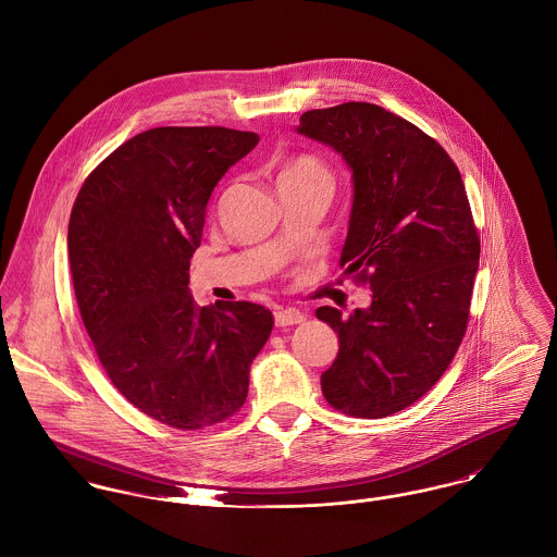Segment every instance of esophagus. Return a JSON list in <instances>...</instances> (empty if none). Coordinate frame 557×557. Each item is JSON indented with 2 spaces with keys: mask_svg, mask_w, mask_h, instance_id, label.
Masks as SVG:
<instances>
[{
  "mask_svg": "<svg viewBox=\"0 0 557 557\" xmlns=\"http://www.w3.org/2000/svg\"><path fill=\"white\" fill-rule=\"evenodd\" d=\"M306 321V314L297 308H282L275 312V325L286 327V325H299Z\"/></svg>",
  "mask_w": 557,
  "mask_h": 557,
  "instance_id": "34e87169",
  "label": "esophagus"
}]
</instances>
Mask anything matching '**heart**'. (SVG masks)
<instances>
[{
    "instance_id": "obj_1",
    "label": "heart",
    "mask_w": 557,
    "mask_h": 557,
    "mask_svg": "<svg viewBox=\"0 0 557 557\" xmlns=\"http://www.w3.org/2000/svg\"><path fill=\"white\" fill-rule=\"evenodd\" d=\"M304 180H325V182H330V173L319 160H314L310 156H301V158L290 160L280 173V184L282 182H304Z\"/></svg>"
}]
</instances>
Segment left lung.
Returning a JSON list of instances; mask_svg holds the SVG:
<instances>
[{
  "mask_svg": "<svg viewBox=\"0 0 557 557\" xmlns=\"http://www.w3.org/2000/svg\"><path fill=\"white\" fill-rule=\"evenodd\" d=\"M297 132L332 147L351 171L341 267L373 293L349 317L317 310L338 334L321 391L349 417L382 419L443 377L467 332L480 236L465 182L434 138L375 103L308 110Z\"/></svg>",
  "mask_w": 557,
  "mask_h": 557,
  "instance_id": "8db88e82",
  "label": "left lung"
}]
</instances>
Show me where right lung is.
<instances>
[{"mask_svg":"<svg viewBox=\"0 0 557 557\" xmlns=\"http://www.w3.org/2000/svg\"><path fill=\"white\" fill-rule=\"evenodd\" d=\"M258 140L230 127L140 132L86 177L71 210L73 288L99 362L132 406L175 430L240 410L273 330L264 306L199 308L188 288L208 199Z\"/></svg>","mask_w":557,"mask_h":557,"instance_id":"add662e5","label":"right lung"}]
</instances>
